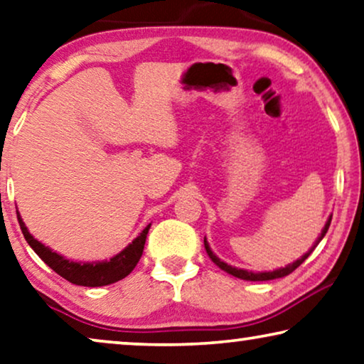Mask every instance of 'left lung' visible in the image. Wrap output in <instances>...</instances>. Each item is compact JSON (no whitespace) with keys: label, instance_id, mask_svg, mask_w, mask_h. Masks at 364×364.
<instances>
[{"label":"left lung","instance_id":"left-lung-1","mask_svg":"<svg viewBox=\"0 0 364 364\" xmlns=\"http://www.w3.org/2000/svg\"><path fill=\"white\" fill-rule=\"evenodd\" d=\"M330 222H332V217H328L327 224H325V227L322 229V234H321V237H318V240L316 242V245H314V248L317 247V243L322 240V238L325 237V234H327V230H328V227H330ZM204 247H205V252H208V255H209V258L213 259V262L217 264V267H219L220 269L227 271V273H229V274L235 276V278H240V279H245V281H269V279L284 278V276L291 274L292 271H294L297 267H301V264L306 262L309 255H311L312 250H314V248H311V250H309L306 255H304V257H301L299 259H296L294 263L287 264V267H284V268H279V269H274V271H263V273H253V271H247V269H240V268L230 267V264H227V263L222 262L220 258H217L215 255H214V252L210 250L209 243H208V240H205V238H204Z\"/></svg>","mask_w":364,"mask_h":364}]
</instances>
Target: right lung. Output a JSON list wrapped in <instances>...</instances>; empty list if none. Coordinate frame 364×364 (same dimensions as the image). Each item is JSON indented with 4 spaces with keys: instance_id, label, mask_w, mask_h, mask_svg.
<instances>
[{
    "instance_id": "1",
    "label": "right lung",
    "mask_w": 364,
    "mask_h": 364,
    "mask_svg": "<svg viewBox=\"0 0 364 364\" xmlns=\"http://www.w3.org/2000/svg\"><path fill=\"white\" fill-rule=\"evenodd\" d=\"M21 230L23 235L29 243L32 250L39 255L41 259L46 264H48L57 274H60L62 278L70 281L72 284L78 286H88V287H97V286H107L116 283L126 278V276L135 268V264L139 263L140 257L144 253V245L147 240V234L150 229V224L140 232L137 238H134L132 243L124 248L121 253H117L116 257H112L109 262H93V263H78L72 262V259L63 258L62 255L57 252H52L50 248L42 245L39 240H36L34 237L29 234L26 224L18 215Z\"/></svg>"
}]
</instances>
